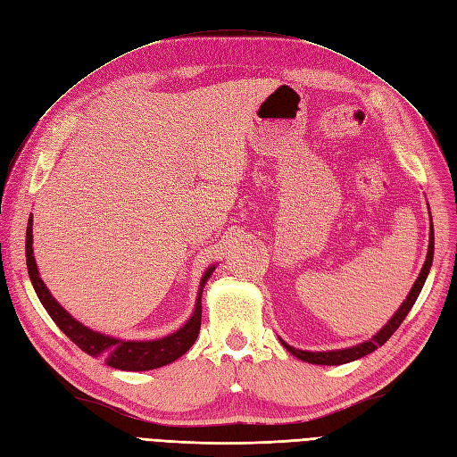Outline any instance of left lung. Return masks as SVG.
Segmentation results:
<instances>
[{
    "label": "left lung",
    "instance_id": "8db88e82",
    "mask_svg": "<svg viewBox=\"0 0 457 457\" xmlns=\"http://www.w3.org/2000/svg\"><path fill=\"white\" fill-rule=\"evenodd\" d=\"M433 253H435V232H433V223H431V228H429V247H428V257H426V262H423L421 266V272L418 276V279L414 281V286L411 289V293H408V296L404 298V303L399 306V310L393 313L391 320L376 333L372 338L361 342L357 345H352V348H342V350H328V352H308V350H298V348H293V345H289L286 340H281V345L286 348L291 355H295L296 359L301 361H306V363H312V365H344V363H350V361H355V359H361L365 357L369 353H372L374 350H378L382 344H386L389 340V337L395 333V330L399 328V325L403 323V320L406 318V313L411 312V308L414 306L416 298L420 296L421 293V287L423 283H426L428 279V274L431 270V264H433Z\"/></svg>",
    "mask_w": 457,
    "mask_h": 457
}]
</instances>
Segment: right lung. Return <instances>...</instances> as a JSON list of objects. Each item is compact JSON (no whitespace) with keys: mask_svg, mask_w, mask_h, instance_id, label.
<instances>
[{"mask_svg":"<svg viewBox=\"0 0 457 457\" xmlns=\"http://www.w3.org/2000/svg\"><path fill=\"white\" fill-rule=\"evenodd\" d=\"M31 221H34V217L29 215L28 228H26V264H28V276H29L31 286H34L43 308L49 312V316L60 327L62 333H64L73 344H77L85 353H88L90 357L104 359L105 365L113 369L139 372V370H153V369L170 365L171 361L179 359L196 342L200 333V321H202V291L210 276L213 274L217 264L208 266V270L204 272L198 293H196L195 312L191 313V318L185 321V325H181L176 330V333L156 338V340H122V338L98 333V330H92L81 321H77L68 310L60 306V303L51 295V291L46 289L37 270L34 247H31L34 245V234H31L34 228H31Z\"/></svg>","mask_w":457,"mask_h":457,"instance_id":"1","label":"right lung"}]
</instances>
